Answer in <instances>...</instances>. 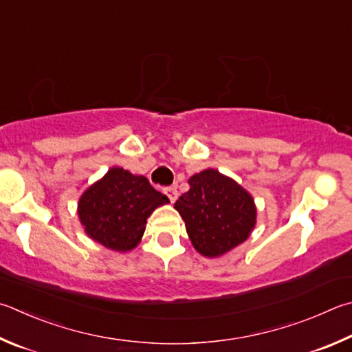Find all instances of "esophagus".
Instances as JSON below:
<instances>
[{
    "label": "esophagus",
    "mask_w": 352,
    "mask_h": 352,
    "mask_svg": "<svg viewBox=\"0 0 352 352\" xmlns=\"http://www.w3.org/2000/svg\"><path fill=\"white\" fill-rule=\"evenodd\" d=\"M163 192L168 195V198L170 200V203H174L175 200H177V197H178V192H177V189L174 188V186H168V188H164L163 189Z\"/></svg>",
    "instance_id": "34e87169"
}]
</instances>
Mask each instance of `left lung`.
Returning a JSON list of instances; mask_svg holds the SVG:
<instances>
[{
	"label": "left lung",
	"instance_id": "8db88e82",
	"mask_svg": "<svg viewBox=\"0 0 352 352\" xmlns=\"http://www.w3.org/2000/svg\"><path fill=\"white\" fill-rule=\"evenodd\" d=\"M197 252L208 258L226 254L245 241L255 226L252 195L215 169L189 178V190L175 201Z\"/></svg>",
	"mask_w": 352,
	"mask_h": 352
}]
</instances>
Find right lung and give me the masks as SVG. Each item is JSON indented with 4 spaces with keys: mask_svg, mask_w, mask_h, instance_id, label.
Segmentation results:
<instances>
[{
    "mask_svg": "<svg viewBox=\"0 0 352 352\" xmlns=\"http://www.w3.org/2000/svg\"><path fill=\"white\" fill-rule=\"evenodd\" d=\"M166 203L169 198L152 188L148 178L115 166L82 192L78 217L92 240L127 252L142 241L148 217Z\"/></svg>",
    "mask_w": 352,
    "mask_h": 352,
    "instance_id": "obj_1",
    "label": "right lung"
}]
</instances>
